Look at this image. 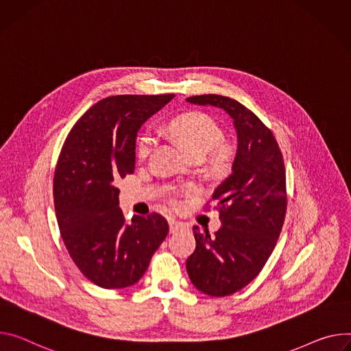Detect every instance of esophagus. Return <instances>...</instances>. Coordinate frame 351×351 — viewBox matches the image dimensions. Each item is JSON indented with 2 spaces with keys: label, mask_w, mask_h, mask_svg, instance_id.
<instances>
[{
  "label": "esophagus",
  "mask_w": 351,
  "mask_h": 351,
  "mask_svg": "<svg viewBox=\"0 0 351 351\" xmlns=\"http://www.w3.org/2000/svg\"><path fill=\"white\" fill-rule=\"evenodd\" d=\"M182 228H183V224H182L180 221H176V219H169V231H171L172 234H176V232H179Z\"/></svg>",
  "instance_id": "esophagus-1"
}]
</instances>
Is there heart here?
Segmentation results:
<instances>
[{
    "label": "heart",
    "mask_w": 351,
    "mask_h": 351,
    "mask_svg": "<svg viewBox=\"0 0 351 351\" xmlns=\"http://www.w3.org/2000/svg\"><path fill=\"white\" fill-rule=\"evenodd\" d=\"M168 132L173 140L192 158H204L206 154L208 169L215 175H226L231 171L235 151L222 138L221 125L207 113L186 112L173 117L168 124ZM155 137L149 132H143L137 137L136 155L140 161L151 154Z\"/></svg>",
    "instance_id": "b5f03b06"
}]
</instances>
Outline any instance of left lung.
<instances>
[{
  "mask_svg": "<svg viewBox=\"0 0 351 351\" xmlns=\"http://www.w3.org/2000/svg\"><path fill=\"white\" fill-rule=\"evenodd\" d=\"M187 102L224 109L238 134L232 173L211 197L222 226L213 237L195 226L196 249L186 261L199 291L227 297L262 271L280 237L287 211L282 154L269 127L238 101L210 93Z\"/></svg>",
  "mask_w": 351,
  "mask_h": 351,
  "instance_id": "8db88e82",
  "label": "left lung"
}]
</instances>
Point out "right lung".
Instances as JSON below:
<instances>
[{"label": "right lung", "mask_w": 351, "mask_h": 351, "mask_svg": "<svg viewBox=\"0 0 351 351\" xmlns=\"http://www.w3.org/2000/svg\"><path fill=\"white\" fill-rule=\"evenodd\" d=\"M175 95H116L89 108L70 130L53 179L57 224L80 271L102 289H124L145 273L167 238L158 213L127 224L117 182L134 173L143 123Z\"/></svg>", "instance_id": "add662e5"}]
</instances>
